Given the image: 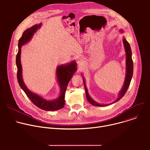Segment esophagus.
Here are the masks:
<instances>
[{
	"mask_svg": "<svg viewBox=\"0 0 150 150\" xmlns=\"http://www.w3.org/2000/svg\"><path fill=\"white\" fill-rule=\"evenodd\" d=\"M76 62L78 63V65L80 66L83 63V59L81 57H78L76 59Z\"/></svg>",
	"mask_w": 150,
	"mask_h": 150,
	"instance_id": "esophagus-1",
	"label": "esophagus"
}]
</instances>
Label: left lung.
<instances>
[{
	"label": "left lung",
	"instance_id": "left-lung-1",
	"mask_svg": "<svg viewBox=\"0 0 150 150\" xmlns=\"http://www.w3.org/2000/svg\"><path fill=\"white\" fill-rule=\"evenodd\" d=\"M119 31L122 33H123V30L120 29ZM123 44L125 51V54H126V75H125V81L123 83V86L122 87V89L119 92L118 94V97L117 99L113 101V103H111L110 104H100L97 101H96L89 94L87 87L86 86V83H85V81L83 76L82 75V79H83V82L84 84V87H85V93H86V97L87 100L89 101L90 103H91L92 105L94 106H99V107H103V106H106V105H109L110 104H112L117 101H118L119 100H120L123 96L126 93L128 87H129L132 75H133V71H134V65H133V61L132 59V51L131 49L130 45L129 44V42L127 41L126 38L123 37Z\"/></svg>",
	"mask_w": 150,
	"mask_h": 150
}]
</instances>
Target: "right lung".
<instances>
[{
	"label": "right lung",
	"instance_id": "add662e5",
	"mask_svg": "<svg viewBox=\"0 0 150 150\" xmlns=\"http://www.w3.org/2000/svg\"><path fill=\"white\" fill-rule=\"evenodd\" d=\"M41 26V23H40L27 28L19 40L18 52L16 57L17 79L20 87L25 92L34 105L38 108L46 111H56L62 109L65 105V95L69 81L77 71V64L75 60H72L69 63L58 65L56 67V78L60 88V93L58 97L53 100L46 99L41 96L32 92L27 88L23 78V68L21 63V47L31 40L34 34Z\"/></svg>",
	"mask_w": 150,
	"mask_h": 150
}]
</instances>
